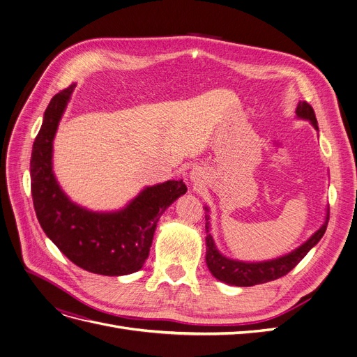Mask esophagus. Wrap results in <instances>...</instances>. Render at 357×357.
I'll list each match as a JSON object with an SVG mask.
<instances>
[{
  "instance_id": "esophagus-1",
  "label": "esophagus",
  "mask_w": 357,
  "mask_h": 357,
  "mask_svg": "<svg viewBox=\"0 0 357 357\" xmlns=\"http://www.w3.org/2000/svg\"><path fill=\"white\" fill-rule=\"evenodd\" d=\"M191 178H192V179H195V174H194V172H192V175H191Z\"/></svg>"
}]
</instances>
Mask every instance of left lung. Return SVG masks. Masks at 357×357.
Returning <instances> with one entry per match:
<instances>
[{
	"label": "left lung",
	"instance_id": "obj_1",
	"mask_svg": "<svg viewBox=\"0 0 357 357\" xmlns=\"http://www.w3.org/2000/svg\"><path fill=\"white\" fill-rule=\"evenodd\" d=\"M296 115L301 119H306L312 123V127L318 131V122L315 118V112L312 106L306 102H299L296 107ZM206 214V262L210 273L226 284L230 286H239V287H250L255 284L268 283L275 278H280L286 275L290 270L296 267L299 262L303 259V257L312 250V248L321 241L324 236L325 230H327L328 219H330V208H327V215H325L324 225L315 231V234L309 238L306 242H303L296 250L274 259L268 261H259V262H246V261H238L225 257L214 243V239L210 234V215H208V207H204Z\"/></svg>",
	"mask_w": 357,
	"mask_h": 357
}]
</instances>
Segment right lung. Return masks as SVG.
<instances>
[{
    "instance_id": "right-lung-1",
    "label": "right lung",
    "mask_w": 357,
    "mask_h": 357,
    "mask_svg": "<svg viewBox=\"0 0 357 357\" xmlns=\"http://www.w3.org/2000/svg\"><path fill=\"white\" fill-rule=\"evenodd\" d=\"M74 87L51 99L35 138L30 159L35 211L46 236L75 266L102 275H127L144 266L160 215L187 192V185L174 179L146 187L116 211H91L73 203L54 175L52 144Z\"/></svg>"
}]
</instances>
